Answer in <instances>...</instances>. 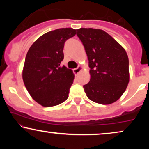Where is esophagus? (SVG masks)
<instances>
[{
  "instance_id": "esophagus-1",
  "label": "esophagus",
  "mask_w": 149,
  "mask_h": 149,
  "mask_svg": "<svg viewBox=\"0 0 149 149\" xmlns=\"http://www.w3.org/2000/svg\"><path fill=\"white\" fill-rule=\"evenodd\" d=\"M82 69H83V68H82L81 66H78V67H77L76 69H73V73H75V75H76V76H77V75H78V73H79L80 71H81Z\"/></svg>"
}]
</instances>
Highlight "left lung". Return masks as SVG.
<instances>
[{
	"mask_svg": "<svg viewBox=\"0 0 149 149\" xmlns=\"http://www.w3.org/2000/svg\"><path fill=\"white\" fill-rule=\"evenodd\" d=\"M76 35L88 59L90 80L83 85L87 97L110 104L124 93L129 83V59L123 47L103 30L80 28Z\"/></svg>",
	"mask_w": 149,
	"mask_h": 149,
	"instance_id": "left-lung-1",
	"label": "left lung"
}]
</instances>
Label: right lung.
Segmentation results:
<instances>
[{
	"label": "right lung",
	"instance_id": "1",
	"mask_svg": "<svg viewBox=\"0 0 149 149\" xmlns=\"http://www.w3.org/2000/svg\"><path fill=\"white\" fill-rule=\"evenodd\" d=\"M76 33L72 28L51 31L38 38L27 52L24 83L32 98L42 107H54L69 97L75 76L72 70L61 66V62L65 42Z\"/></svg>",
	"mask_w": 149,
	"mask_h": 149
}]
</instances>
